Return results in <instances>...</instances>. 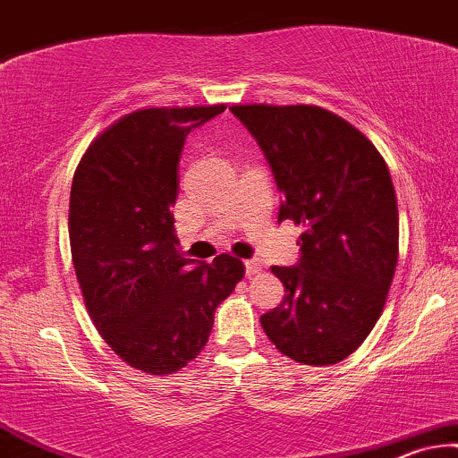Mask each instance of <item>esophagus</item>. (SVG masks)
<instances>
[{"label":"esophagus","mask_w":458,"mask_h":458,"mask_svg":"<svg viewBox=\"0 0 458 458\" xmlns=\"http://www.w3.org/2000/svg\"><path fill=\"white\" fill-rule=\"evenodd\" d=\"M259 268H262V264H259L258 259H247V262H245L247 276H256L258 272H259Z\"/></svg>","instance_id":"34e87169"}]
</instances>
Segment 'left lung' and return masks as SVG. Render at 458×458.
I'll use <instances>...</instances> for the list:
<instances>
[{
    "label": "left lung",
    "mask_w": 458,
    "mask_h": 458,
    "mask_svg": "<svg viewBox=\"0 0 458 458\" xmlns=\"http://www.w3.org/2000/svg\"><path fill=\"white\" fill-rule=\"evenodd\" d=\"M268 160L279 222L302 225L300 262L272 266L283 302L259 317L270 343L304 366L357 351L385 309L399 253L389 166L374 143L317 106H233Z\"/></svg>",
    "instance_id": "8db88e82"
}]
</instances>
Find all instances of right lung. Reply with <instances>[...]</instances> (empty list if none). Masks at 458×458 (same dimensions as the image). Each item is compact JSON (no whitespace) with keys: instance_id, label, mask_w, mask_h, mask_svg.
I'll use <instances>...</instances> for the list:
<instances>
[{"instance_id":"add662e5","label":"right lung","mask_w":458,"mask_h":458,"mask_svg":"<svg viewBox=\"0 0 458 458\" xmlns=\"http://www.w3.org/2000/svg\"><path fill=\"white\" fill-rule=\"evenodd\" d=\"M225 106L137 109L86 149L69 196V242L86 310L131 368L165 376L205 349L217 304L245 275L222 253H179L177 165L190 131Z\"/></svg>"}]
</instances>
